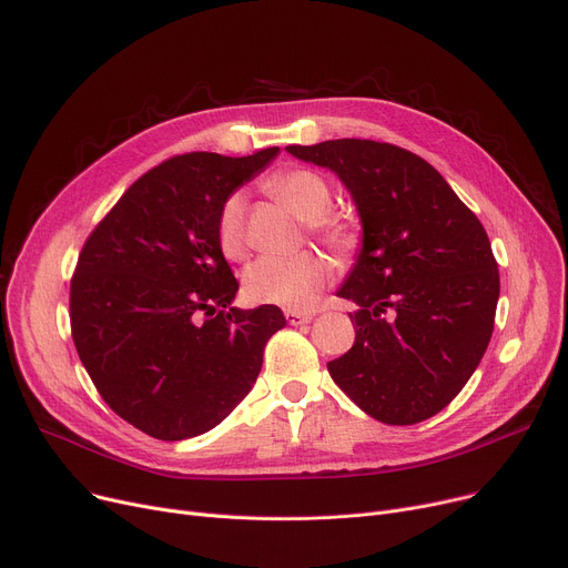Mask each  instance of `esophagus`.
<instances>
[{
  "label": "esophagus",
  "mask_w": 568,
  "mask_h": 568,
  "mask_svg": "<svg viewBox=\"0 0 568 568\" xmlns=\"http://www.w3.org/2000/svg\"><path fill=\"white\" fill-rule=\"evenodd\" d=\"M284 318H286V323H291V325H303V323H310V321L314 318V314H312V312L286 310V312H284Z\"/></svg>",
  "instance_id": "34e87169"
}]
</instances>
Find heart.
<instances>
[{
    "label": "heart",
    "mask_w": 568,
    "mask_h": 568,
    "mask_svg": "<svg viewBox=\"0 0 568 568\" xmlns=\"http://www.w3.org/2000/svg\"><path fill=\"white\" fill-rule=\"evenodd\" d=\"M268 190L282 202L310 222L314 236L335 250L353 245L351 229L327 215L332 209L329 183L314 170L293 166L277 172L268 181ZM217 243L224 256L243 258L247 252L245 196L233 192L224 199L217 215ZM329 282L327 263L316 252H297L291 256H268L252 263L245 273V293L252 303L277 305L284 310H310Z\"/></svg>",
    "instance_id": "1"
}]
</instances>
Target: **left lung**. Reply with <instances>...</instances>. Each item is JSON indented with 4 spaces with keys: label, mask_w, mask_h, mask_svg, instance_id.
I'll list each match as a JSON object with an SVG mask.
<instances>
[{
    "label": "left lung",
    "mask_w": 568,
    "mask_h": 568,
    "mask_svg": "<svg viewBox=\"0 0 568 568\" xmlns=\"http://www.w3.org/2000/svg\"><path fill=\"white\" fill-rule=\"evenodd\" d=\"M327 166L353 194L362 250L339 297L355 344L327 372L383 424L424 422L452 404L481 362L499 297L486 229L433 166L387 142L286 146Z\"/></svg>",
    "instance_id": "8db88e82"
}]
</instances>
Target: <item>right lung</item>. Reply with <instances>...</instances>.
<instances>
[{
    "label": "right lung",
    "mask_w": 568,
    "mask_h": 568,
    "mask_svg": "<svg viewBox=\"0 0 568 568\" xmlns=\"http://www.w3.org/2000/svg\"><path fill=\"white\" fill-rule=\"evenodd\" d=\"M277 153L164 160L123 192L80 252L78 355L105 404L151 438L185 440L217 426L286 325L275 305L231 307L239 282L217 243L224 199Z\"/></svg>",
    "instance_id": "right-lung-1"
}]
</instances>
